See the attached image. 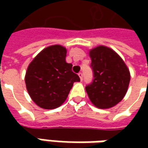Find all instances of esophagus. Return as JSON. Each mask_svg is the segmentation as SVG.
Returning <instances> with one entry per match:
<instances>
[{
    "instance_id": "34e87169",
    "label": "esophagus",
    "mask_w": 148,
    "mask_h": 148,
    "mask_svg": "<svg viewBox=\"0 0 148 148\" xmlns=\"http://www.w3.org/2000/svg\"><path fill=\"white\" fill-rule=\"evenodd\" d=\"M78 76H79V77H80L81 81H82L83 80V73L82 72H79V73H78Z\"/></svg>"
}]
</instances>
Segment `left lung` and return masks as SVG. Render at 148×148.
<instances>
[{
  "label": "left lung",
  "mask_w": 148,
  "mask_h": 148,
  "mask_svg": "<svg viewBox=\"0 0 148 148\" xmlns=\"http://www.w3.org/2000/svg\"><path fill=\"white\" fill-rule=\"evenodd\" d=\"M94 79L86 86L92 104L109 109L124 97L130 82L129 70L124 62L110 48L99 46L90 51Z\"/></svg>",
  "instance_id": "1"
}]
</instances>
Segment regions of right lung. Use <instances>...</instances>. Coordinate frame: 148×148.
Segmentation results:
<instances>
[{
    "mask_svg": "<svg viewBox=\"0 0 148 148\" xmlns=\"http://www.w3.org/2000/svg\"><path fill=\"white\" fill-rule=\"evenodd\" d=\"M66 49L52 45L42 50L27 68L25 84L33 101L45 110L62 105L73 83L80 82L71 71L72 64L66 62Z\"/></svg>",
    "mask_w": 148,
    "mask_h": 148,
    "instance_id": "right-lung-1",
    "label": "right lung"
}]
</instances>
